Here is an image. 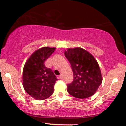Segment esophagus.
<instances>
[{
  "instance_id": "34e87169",
  "label": "esophagus",
  "mask_w": 126,
  "mask_h": 126,
  "mask_svg": "<svg viewBox=\"0 0 126 126\" xmlns=\"http://www.w3.org/2000/svg\"><path fill=\"white\" fill-rule=\"evenodd\" d=\"M59 78H60V79H63V75H62V74H61L60 76H59Z\"/></svg>"
}]
</instances>
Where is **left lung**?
Wrapping results in <instances>:
<instances>
[{
  "label": "left lung",
  "mask_w": 126,
  "mask_h": 126,
  "mask_svg": "<svg viewBox=\"0 0 126 126\" xmlns=\"http://www.w3.org/2000/svg\"><path fill=\"white\" fill-rule=\"evenodd\" d=\"M64 55L71 63L74 80L68 85V92L73 97L85 99L93 96L102 82L99 66L89 52L80 47L69 48Z\"/></svg>",
  "instance_id": "8db88e82"
}]
</instances>
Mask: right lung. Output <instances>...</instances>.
<instances>
[{"mask_svg":"<svg viewBox=\"0 0 126 126\" xmlns=\"http://www.w3.org/2000/svg\"><path fill=\"white\" fill-rule=\"evenodd\" d=\"M55 49L43 47L35 50L24 64L22 85L25 91L36 100L46 99L54 93L57 79L52 71L45 66L44 62Z\"/></svg>","mask_w":126,"mask_h":126,"instance_id":"right-lung-1","label":"right lung"}]
</instances>
